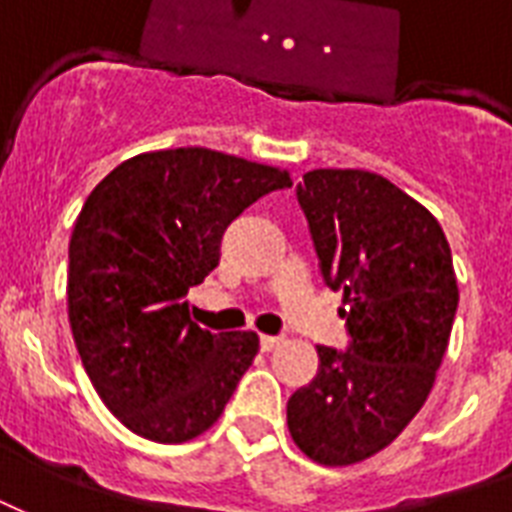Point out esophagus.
Instances as JSON below:
<instances>
[{"label":"esophagus","instance_id":"34e87169","mask_svg":"<svg viewBox=\"0 0 512 512\" xmlns=\"http://www.w3.org/2000/svg\"><path fill=\"white\" fill-rule=\"evenodd\" d=\"M279 345H284V337H271V335L260 337V348L263 350H276Z\"/></svg>","mask_w":512,"mask_h":512}]
</instances>
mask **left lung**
<instances>
[{"label": "left lung", "instance_id": "left-lung-1", "mask_svg": "<svg viewBox=\"0 0 512 512\" xmlns=\"http://www.w3.org/2000/svg\"><path fill=\"white\" fill-rule=\"evenodd\" d=\"M321 276L342 292L348 350L319 345L287 425L319 465L372 457L420 412L452 335L460 289L441 225L388 177L313 170L297 185Z\"/></svg>", "mask_w": 512, "mask_h": 512}]
</instances>
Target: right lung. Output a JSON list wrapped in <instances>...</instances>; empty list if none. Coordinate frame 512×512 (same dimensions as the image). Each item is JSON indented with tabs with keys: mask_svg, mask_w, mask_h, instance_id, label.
I'll list each match as a JSON object with an SVG mask.
<instances>
[{
	"mask_svg": "<svg viewBox=\"0 0 512 512\" xmlns=\"http://www.w3.org/2000/svg\"><path fill=\"white\" fill-rule=\"evenodd\" d=\"M289 185L279 167L170 148L132 156L87 196L68 244V321L98 396L132 433L183 444L223 414L260 337L201 329L185 295L217 265L233 217Z\"/></svg>",
	"mask_w": 512,
	"mask_h": 512,
	"instance_id": "obj_1",
	"label": "right lung"
}]
</instances>
